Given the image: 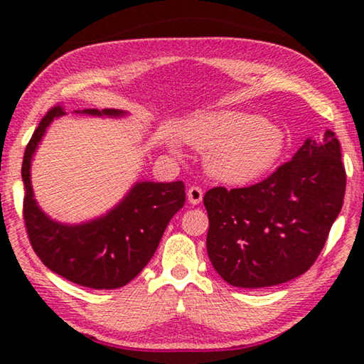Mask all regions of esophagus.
Returning a JSON list of instances; mask_svg holds the SVG:
<instances>
[{
    "label": "esophagus",
    "mask_w": 364,
    "mask_h": 364,
    "mask_svg": "<svg viewBox=\"0 0 364 364\" xmlns=\"http://www.w3.org/2000/svg\"><path fill=\"white\" fill-rule=\"evenodd\" d=\"M202 197H204V191H202L199 186H191L188 189V200H189V204H193V205L200 204Z\"/></svg>",
    "instance_id": "obj_1"
}]
</instances>
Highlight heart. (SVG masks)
I'll return each mask as SVG.
<instances>
[{
  "label": "heart",
  "mask_w": 364,
  "mask_h": 364,
  "mask_svg": "<svg viewBox=\"0 0 364 364\" xmlns=\"http://www.w3.org/2000/svg\"><path fill=\"white\" fill-rule=\"evenodd\" d=\"M176 134L194 149L208 151V173L231 184L260 180L286 149V134L279 125L239 110L194 115L178 127Z\"/></svg>",
  "instance_id": "heart-1"
}]
</instances>
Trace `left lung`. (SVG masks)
Instances as JSON below:
<instances>
[{"label":"left lung","mask_w":364,"mask_h":364,"mask_svg":"<svg viewBox=\"0 0 364 364\" xmlns=\"http://www.w3.org/2000/svg\"><path fill=\"white\" fill-rule=\"evenodd\" d=\"M347 175L332 132L306 139L263 181L208 189L207 254L228 284L269 287L304 274L316 262L341 213Z\"/></svg>","instance_id":"1"}]
</instances>
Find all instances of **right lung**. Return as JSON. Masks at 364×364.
<instances>
[{"label": "right lung", "instance_id": "add662e5", "mask_svg": "<svg viewBox=\"0 0 364 364\" xmlns=\"http://www.w3.org/2000/svg\"><path fill=\"white\" fill-rule=\"evenodd\" d=\"M91 115H123L122 110L86 109ZM64 114L54 106L43 117L28 141L22 162L23 221L35 254L45 267L67 281L91 289H119L141 273L156 252L171 217L186 202L184 183L134 184L114 210L83 225L56 223L36 205L30 165L46 127Z\"/></svg>", "mask_w": 364, "mask_h": 364}]
</instances>
